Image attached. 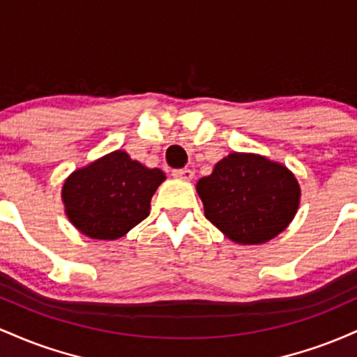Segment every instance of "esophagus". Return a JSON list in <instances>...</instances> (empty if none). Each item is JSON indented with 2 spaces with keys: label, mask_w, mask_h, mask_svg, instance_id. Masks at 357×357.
<instances>
[{
  "label": "esophagus",
  "mask_w": 357,
  "mask_h": 357,
  "mask_svg": "<svg viewBox=\"0 0 357 357\" xmlns=\"http://www.w3.org/2000/svg\"><path fill=\"white\" fill-rule=\"evenodd\" d=\"M173 176L178 179H183V181H191L195 173L191 169H188V167H181V169H173Z\"/></svg>",
  "instance_id": "obj_1"
}]
</instances>
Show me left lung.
<instances>
[{"label": "left lung", "mask_w": 357, "mask_h": 357, "mask_svg": "<svg viewBox=\"0 0 357 357\" xmlns=\"http://www.w3.org/2000/svg\"><path fill=\"white\" fill-rule=\"evenodd\" d=\"M204 216L231 241L260 245L289 227L301 186L284 165L258 154L231 153L196 184Z\"/></svg>", "instance_id": "left-lung-1"}]
</instances>
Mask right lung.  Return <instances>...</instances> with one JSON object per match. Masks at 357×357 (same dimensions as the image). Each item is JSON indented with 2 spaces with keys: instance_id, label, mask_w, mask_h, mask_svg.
Wrapping results in <instances>:
<instances>
[{
  "instance_id": "1",
  "label": "right lung",
  "mask_w": 357,
  "mask_h": 357,
  "mask_svg": "<svg viewBox=\"0 0 357 357\" xmlns=\"http://www.w3.org/2000/svg\"><path fill=\"white\" fill-rule=\"evenodd\" d=\"M166 179L158 167L114 151L65 179L61 199L77 230L93 240H117L147 218L151 198Z\"/></svg>"
}]
</instances>
